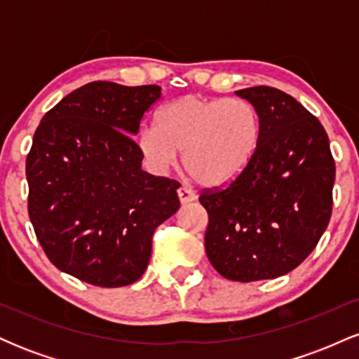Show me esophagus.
I'll return each instance as SVG.
<instances>
[{"mask_svg": "<svg viewBox=\"0 0 359 359\" xmlns=\"http://www.w3.org/2000/svg\"><path fill=\"white\" fill-rule=\"evenodd\" d=\"M177 194H179V199H180V203H182V204L192 203V201L197 199L196 192H194L192 189H189V187H180L179 191H177Z\"/></svg>", "mask_w": 359, "mask_h": 359, "instance_id": "34e87169", "label": "esophagus"}]
</instances>
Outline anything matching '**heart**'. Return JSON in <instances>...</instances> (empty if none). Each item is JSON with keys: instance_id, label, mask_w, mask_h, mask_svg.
Returning <instances> with one entry per match:
<instances>
[{"instance_id": "1", "label": "heart", "mask_w": 359, "mask_h": 359, "mask_svg": "<svg viewBox=\"0 0 359 359\" xmlns=\"http://www.w3.org/2000/svg\"><path fill=\"white\" fill-rule=\"evenodd\" d=\"M259 116L240 97L209 100L187 94L156 113V126H145L138 147L155 170L165 172L182 151V163L197 184L219 187L248 167L259 140Z\"/></svg>"}]
</instances>
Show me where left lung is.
Instances as JSON below:
<instances>
[{
    "instance_id": "left-lung-1",
    "label": "left lung",
    "mask_w": 359,
    "mask_h": 359,
    "mask_svg": "<svg viewBox=\"0 0 359 359\" xmlns=\"http://www.w3.org/2000/svg\"><path fill=\"white\" fill-rule=\"evenodd\" d=\"M236 94L258 111L257 151L199 203L211 265L228 280L257 282L297 269L316 248L331 219L336 165L323 125L297 100L269 86Z\"/></svg>"
}]
</instances>
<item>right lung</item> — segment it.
Wrapping results in <instances>:
<instances>
[{
    "instance_id": "right-lung-1",
    "label": "right lung",
    "mask_w": 359,
    "mask_h": 359,
    "mask_svg": "<svg viewBox=\"0 0 359 359\" xmlns=\"http://www.w3.org/2000/svg\"><path fill=\"white\" fill-rule=\"evenodd\" d=\"M158 86L96 81L42 118L27 156L28 216L48 259L97 287L147 270L151 236L180 208L179 182L142 170L135 143Z\"/></svg>"
}]
</instances>
